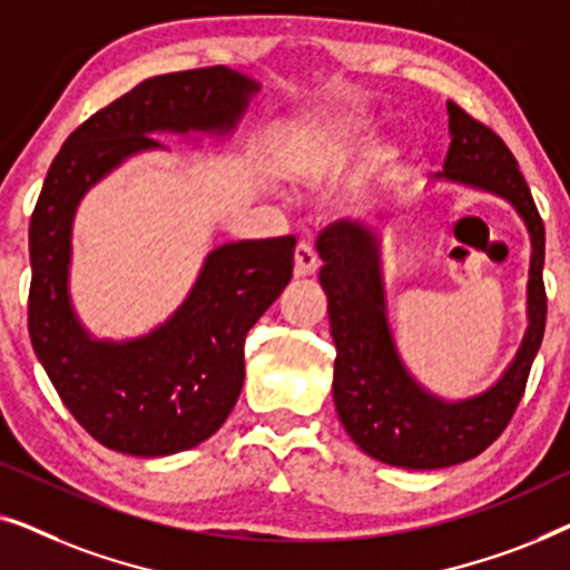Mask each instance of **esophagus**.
Segmentation results:
<instances>
[{
	"mask_svg": "<svg viewBox=\"0 0 570 570\" xmlns=\"http://www.w3.org/2000/svg\"><path fill=\"white\" fill-rule=\"evenodd\" d=\"M293 262H295V275L298 277H308L318 269V256L314 248H311V244H306V240H301V244L295 246Z\"/></svg>",
	"mask_w": 570,
	"mask_h": 570,
	"instance_id": "obj_1",
	"label": "esophagus"
}]
</instances>
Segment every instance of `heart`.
<instances>
[{"mask_svg": "<svg viewBox=\"0 0 570 570\" xmlns=\"http://www.w3.org/2000/svg\"><path fill=\"white\" fill-rule=\"evenodd\" d=\"M345 124H326V127H316L306 137V142L298 150V158H295V170L301 176H318L322 170L334 160V155L340 153L342 142L347 137Z\"/></svg>", "mask_w": 570, "mask_h": 570, "instance_id": "1", "label": "heart"}]
</instances>
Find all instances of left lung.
I'll use <instances>...</instances> for the list:
<instances>
[{"label": "left lung", "instance_id": "8db88e82", "mask_svg": "<svg viewBox=\"0 0 570 570\" xmlns=\"http://www.w3.org/2000/svg\"><path fill=\"white\" fill-rule=\"evenodd\" d=\"M451 145L439 178L501 194L519 209L532 233L529 330L511 368L493 389L466 402H441L423 392L396 355L384 316L379 246L355 223H332L316 238L318 272L330 301L334 357V404L357 446L379 462L407 470H441L482 454L511 423L548 322L544 293V225L519 163L485 124L449 104Z\"/></svg>", "mask_w": 570, "mask_h": 570}]
</instances>
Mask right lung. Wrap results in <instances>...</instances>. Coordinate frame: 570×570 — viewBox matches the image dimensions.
Listing matches in <instances>:
<instances>
[{"instance_id": "add662e5", "label": "right lung", "mask_w": 570, "mask_h": 570, "mask_svg": "<svg viewBox=\"0 0 570 570\" xmlns=\"http://www.w3.org/2000/svg\"><path fill=\"white\" fill-rule=\"evenodd\" d=\"M256 82L233 69L158 75L82 121L53 158L30 217L28 332L72 417L106 449L168 456L207 441L244 386V342L293 277V236L238 240L207 256L181 308L147 337L92 342L69 306L75 207L155 129L228 131Z\"/></svg>"}]
</instances>
